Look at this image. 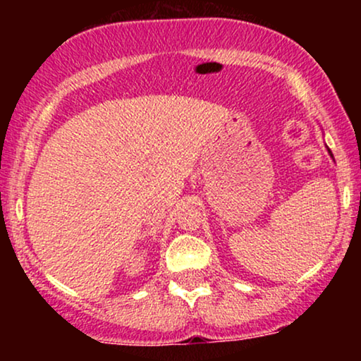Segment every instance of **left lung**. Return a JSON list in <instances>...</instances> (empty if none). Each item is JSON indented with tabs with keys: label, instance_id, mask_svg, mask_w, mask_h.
<instances>
[{
	"label": "left lung",
	"instance_id": "8db88e82",
	"mask_svg": "<svg viewBox=\"0 0 361 361\" xmlns=\"http://www.w3.org/2000/svg\"><path fill=\"white\" fill-rule=\"evenodd\" d=\"M329 154H331V151H329ZM331 156H333V154H331Z\"/></svg>",
	"mask_w": 361,
	"mask_h": 361
}]
</instances>
